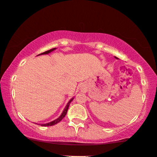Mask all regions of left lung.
Segmentation results:
<instances>
[{"instance_id":"8db88e82","label":"left lung","mask_w":157,"mask_h":157,"mask_svg":"<svg viewBox=\"0 0 157 157\" xmlns=\"http://www.w3.org/2000/svg\"><path fill=\"white\" fill-rule=\"evenodd\" d=\"M116 59H118V58H117V57H116Z\"/></svg>"}]
</instances>
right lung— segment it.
<instances>
[{"label":"right lung","instance_id":"1","mask_svg":"<svg viewBox=\"0 0 157 157\" xmlns=\"http://www.w3.org/2000/svg\"><path fill=\"white\" fill-rule=\"evenodd\" d=\"M55 49H56V48H53V49H49V50H48V51H47V52H43V53H41V54H47L50 53V52H53L54 50H55ZM40 54H39V55H40ZM73 99H74V98H72V99H70V101L68 102V103L67 104V105H66L65 108H64V110H63V112L62 113L61 116H60L59 117V118H57V119H55V120H54L53 121H51V122H49V123H47V124H41V126H54V125L57 124H58V123H59V122H60V121H61L62 120V119H63L64 117L66 116V114H67V110H68V108H69V106H70V104L71 102L72 101Z\"/></svg>","mask_w":157,"mask_h":157}]
</instances>
